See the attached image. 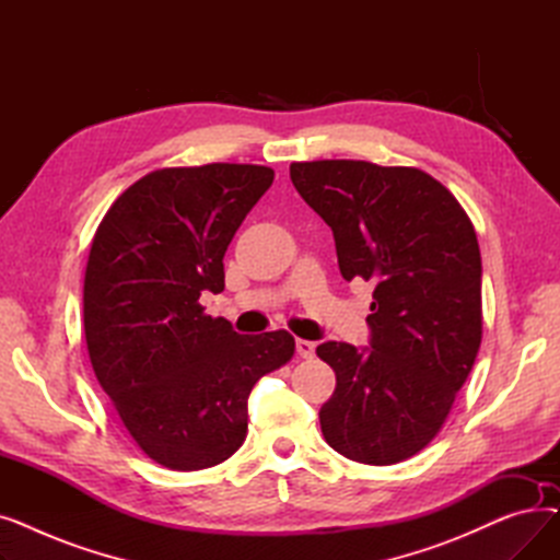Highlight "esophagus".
<instances>
[{
  "mask_svg": "<svg viewBox=\"0 0 560 560\" xmlns=\"http://www.w3.org/2000/svg\"><path fill=\"white\" fill-rule=\"evenodd\" d=\"M295 345H298V354H300L302 359H313V354H315V342L298 338Z\"/></svg>",
  "mask_w": 560,
  "mask_h": 560,
  "instance_id": "34e87169",
  "label": "esophagus"
}]
</instances>
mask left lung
I'll return each mask as SVG.
<instances>
[{"mask_svg": "<svg viewBox=\"0 0 560 560\" xmlns=\"http://www.w3.org/2000/svg\"><path fill=\"white\" fill-rule=\"evenodd\" d=\"M290 179L331 226L340 275L374 283L372 347L315 349L336 372L322 435L357 463H401L443 429L481 345L475 224L418 167L306 161L290 165Z\"/></svg>", "mask_w": 560, "mask_h": 560, "instance_id": "1", "label": "left lung"}]
</instances>
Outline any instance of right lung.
<instances>
[{"label":"right lung","instance_id":"obj_1","mask_svg":"<svg viewBox=\"0 0 560 560\" xmlns=\"http://www.w3.org/2000/svg\"><path fill=\"white\" fill-rule=\"evenodd\" d=\"M272 182L265 165L154 170L110 203L88 254L95 376L136 445L176 472L238 452L254 384L295 354L285 329L241 336L199 304L224 290V252Z\"/></svg>","mask_w":560,"mask_h":560}]
</instances>
